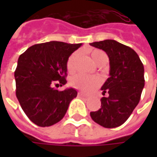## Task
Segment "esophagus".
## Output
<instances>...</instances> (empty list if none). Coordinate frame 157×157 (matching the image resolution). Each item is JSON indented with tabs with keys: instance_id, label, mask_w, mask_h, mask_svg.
Here are the masks:
<instances>
[{
	"instance_id": "1",
	"label": "esophagus",
	"mask_w": 157,
	"mask_h": 157,
	"mask_svg": "<svg viewBox=\"0 0 157 157\" xmlns=\"http://www.w3.org/2000/svg\"><path fill=\"white\" fill-rule=\"evenodd\" d=\"M78 95L79 97H81V98H86V94H84L83 93H78Z\"/></svg>"
}]
</instances>
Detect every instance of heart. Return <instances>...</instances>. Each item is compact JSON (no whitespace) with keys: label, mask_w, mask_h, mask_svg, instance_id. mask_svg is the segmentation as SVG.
<instances>
[{"label":"heart","mask_w":157,"mask_h":157,"mask_svg":"<svg viewBox=\"0 0 157 157\" xmlns=\"http://www.w3.org/2000/svg\"><path fill=\"white\" fill-rule=\"evenodd\" d=\"M90 55L94 61V63L98 65L101 63H106L107 57L106 54L101 50L93 49L90 51ZM79 53L78 52H73L71 54L66 61V70L70 73L74 72L76 70V63L78 58ZM101 84V81L97 77H86L82 74L73 76L70 79V85L72 87L78 89L86 94H91L99 87Z\"/></svg>","instance_id":"b5f03b06"}]
</instances>
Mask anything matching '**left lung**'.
Returning a JSON list of instances; mask_svg holds the SVG:
<instances>
[{
  "label": "left lung",
  "mask_w": 157,
  "mask_h": 157,
  "mask_svg": "<svg viewBox=\"0 0 157 157\" xmlns=\"http://www.w3.org/2000/svg\"><path fill=\"white\" fill-rule=\"evenodd\" d=\"M103 50L109 57V78L101 87V108L91 112L96 123L106 128H117L128 119L138 105L144 87V67L132 48L115 40H104L90 44Z\"/></svg>",
  "instance_id": "left-lung-1"
}]
</instances>
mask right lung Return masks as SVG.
Returning <instances> with one entry per match:
<instances>
[{"instance_id": "1", "label": "right lung", "mask_w": 157, "mask_h": 157, "mask_svg": "<svg viewBox=\"0 0 157 157\" xmlns=\"http://www.w3.org/2000/svg\"><path fill=\"white\" fill-rule=\"evenodd\" d=\"M82 44L52 41L29 47L18 58L15 71V94L28 118L39 127H50L65 115L77 91H58L66 84V61Z\"/></svg>"}]
</instances>
